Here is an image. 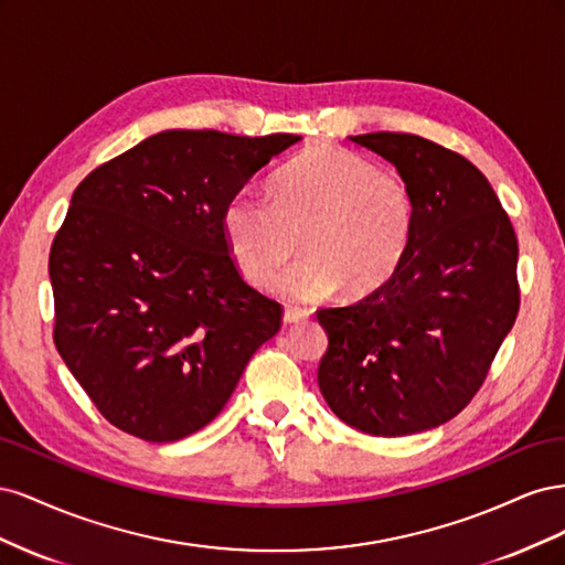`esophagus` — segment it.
I'll use <instances>...</instances> for the list:
<instances>
[{"mask_svg":"<svg viewBox=\"0 0 565 565\" xmlns=\"http://www.w3.org/2000/svg\"><path fill=\"white\" fill-rule=\"evenodd\" d=\"M306 318H309V311H301V309H285V313H282L285 324H297Z\"/></svg>","mask_w":565,"mask_h":565,"instance_id":"esophagus-1","label":"esophagus"}]
</instances>
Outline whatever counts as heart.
I'll use <instances>...</instances> for the list:
<instances>
[{
	"instance_id": "b5f03b06",
	"label": "heart",
	"mask_w": 565,
	"mask_h": 565,
	"mask_svg": "<svg viewBox=\"0 0 565 565\" xmlns=\"http://www.w3.org/2000/svg\"><path fill=\"white\" fill-rule=\"evenodd\" d=\"M228 254L243 278L266 285L292 256H303L273 282L287 301H318L344 285L363 297L380 289L407 252L415 198L405 179L349 150L320 146L289 162L270 198L243 188L221 212Z\"/></svg>"
}]
</instances>
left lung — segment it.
<instances>
[{
  "instance_id": "8db88e82",
  "label": "left lung",
  "mask_w": 565,
  "mask_h": 565,
  "mask_svg": "<svg viewBox=\"0 0 565 565\" xmlns=\"http://www.w3.org/2000/svg\"><path fill=\"white\" fill-rule=\"evenodd\" d=\"M349 139L405 179L415 231L380 289L318 311L330 341L318 386L332 413L358 431L422 434L465 409L514 328L516 233L467 158L415 134Z\"/></svg>"
}]
</instances>
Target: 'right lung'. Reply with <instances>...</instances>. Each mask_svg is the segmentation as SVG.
Masks as SVG:
<instances>
[{
	"mask_svg": "<svg viewBox=\"0 0 565 565\" xmlns=\"http://www.w3.org/2000/svg\"><path fill=\"white\" fill-rule=\"evenodd\" d=\"M299 141L167 129L77 185L49 254L54 341L117 429L150 443L200 431L280 330V303L237 273L221 212Z\"/></svg>",
	"mask_w": 565,
	"mask_h": 565,
	"instance_id": "right-lung-1",
	"label": "right lung"
}]
</instances>
